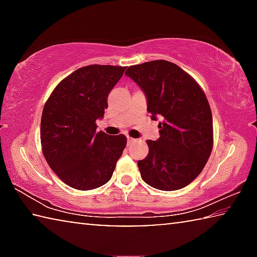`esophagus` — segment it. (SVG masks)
<instances>
[{
    "instance_id": "34e87169",
    "label": "esophagus",
    "mask_w": 257,
    "mask_h": 257,
    "mask_svg": "<svg viewBox=\"0 0 257 257\" xmlns=\"http://www.w3.org/2000/svg\"><path fill=\"white\" fill-rule=\"evenodd\" d=\"M127 141H128V145H130V144H133V143L136 142V139H134V138H132V137H128Z\"/></svg>"
}]
</instances>
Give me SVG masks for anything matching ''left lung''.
Here are the masks:
<instances>
[{
	"label": "left lung",
	"instance_id": "8db88e82",
	"mask_svg": "<svg viewBox=\"0 0 257 257\" xmlns=\"http://www.w3.org/2000/svg\"><path fill=\"white\" fill-rule=\"evenodd\" d=\"M125 76L145 92L152 119L162 120L160 138L146 142L149 154L138 161L143 180L160 190L184 188L202 172L213 149L205 93L189 73L165 60L129 67Z\"/></svg>",
	"mask_w": 257,
	"mask_h": 257
}]
</instances>
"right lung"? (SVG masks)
Segmentation results:
<instances>
[{"instance_id":"add662e5","label":"right lung","mask_w":257,"mask_h":257,"mask_svg":"<svg viewBox=\"0 0 257 257\" xmlns=\"http://www.w3.org/2000/svg\"><path fill=\"white\" fill-rule=\"evenodd\" d=\"M125 67L90 64L56 85L43 108L41 144L46 162L64 184L79 190L111 179L127 145L124 135L96 132V120Z\"/></svg>"}]
</instances>
